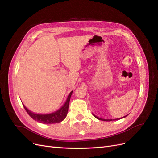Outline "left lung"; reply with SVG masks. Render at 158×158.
I'll return each mask as SVG.
<instances>
[{
  "mask_svg": "<svg viewBox=\"0 0 158 158\" xmlns=\"http://www.w3.org/2000/svg\"><path fill=\"white\" fill-rule=\"evenodd\" d=\"M93 115L94 116L96 119H99V120H102V121H105V122H110V121H113V120H117V119H102V118H100V117H98L96 116L95 115H94V114H93ZM127 115H126V116L123 117L122 118H123V117H126ZM120 119H121V118H120Z\"/></svg>",
  "mask_w": 158,
  "mask_h": 158,
  "instance_id": "1",
  "label": "left lung"
}]
</instances>
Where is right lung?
<instances>
[{"label": "right lung", "instance_id": "right-lung-1", "mask_svg": "<svg viewBox=\"0 0 158 158\" xmlns=\"http://www.w3.org/2000/svg\"><path fill=\"white\" fill-rule=\"evenodd\" d=\"M73 91L70 92L69 95L68 96L65 103L64 104V105L58 109L57 111H55L49 114H36L35 113H32L31 110H28L26 107L23 105V107L26 110V111L28 113V115L31 116L33 119H35L36 122H39L45 124H52V123H56L61 122L66 118L68 113L69 110V102L70 99V96L72 95Z\"/></svg>", "mask_w": 158, "mask_h": 158}]
</instances>
